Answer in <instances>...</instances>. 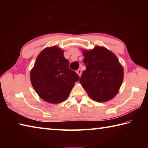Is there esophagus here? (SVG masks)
Segmentation results:
<instances>
[{
    "instance_id": "obj_1",
    "label": "esophagus",
    "mask_w": 148,
    "mask_h": 148,
    "mask_svg": "<svg viewBox=\"0 0 148 148\" xmlns=\"http://www.w3.org/2000/svg\"><path fill=\"white\" fill-rule=\"evenodd\" d=\"M76 73L78 74V76H81V74H82V71L80 69H78V70H77L76 71Z\"/></svg>"
}]
</instances>
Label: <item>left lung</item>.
<instances>
[{
    "label": "left lung",
    "mask_w": 148,
    "mask_h": 148,
    "mask_svg": "<svg viewBox=\"0 0 148 148\" xmlns=\"http://www.w3.org/2000/svg\"><path fill=\"white\" fill-rule=\"evenodd\" d=\"M86 69L79 83L94 101L104 102L116 96L123 79V68L116 55L106 48L97 46L83 49Z\"/></svg>",
    "instance_id": "8db88e82"
}]
</instances>
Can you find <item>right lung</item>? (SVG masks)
<instances>
[{
  "mask_svg": "<svg viewBox=\"0 0 148 148\" xmlns=\"http://www.w3.org/2000/svg\"><path fill=\"white\" fill-rule=\"evenodd\" d=\"M64 51L57 46L42 50L30 74L32 86L42 99L57 104L68 98L79 77L69 67Z\"/></svg>",
  "mask_w": 148,
  "mask_h": 148,
  "instance_id": "1",
  "label": "right lung"
}]
</instances>
